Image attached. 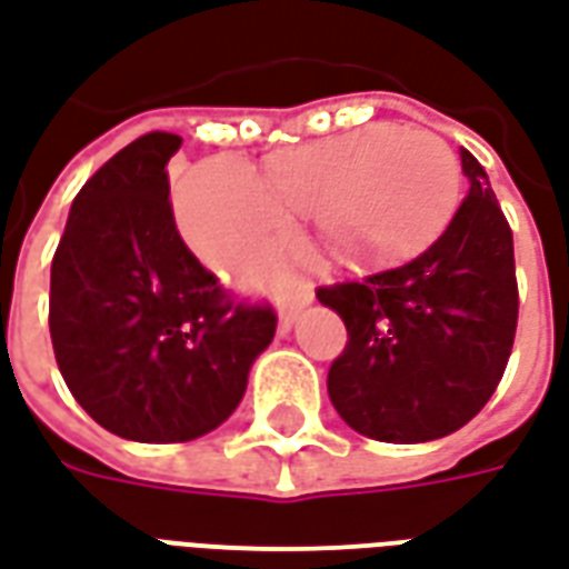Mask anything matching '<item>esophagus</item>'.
Wrapping results in <instances>:
<instances>
[{"label": "esophagus", "instance_id": "1", "mask_svg": "<svg viewBox=\"0 0 569 569\" xmlns=\"http://www.w3.org/2000/svg\"><path fill=\"white\" fill-rule=\"evenodd\" d=\"M308 301H310V296L301 298L298 305H283V308H280V332H289V329H292V322H296L298 310L305 308Z\"/></svg>", "mask_w": 569, "mask_h": 569}]
</instances>
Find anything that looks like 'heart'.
I'll return each mask as SVG.
<instances>
[{
	"instance_id": "heart-1",
	"label": "heart",
	"mask_w": 569,
	"mask_h": 569,
	"mask_svg": "<svg viewBox=\"0 0 569 569\" xmlns=\"http://www.w3.org/2000/svg\"><path fill=\"white\" fill-rule=\"evenodd\" d=\"M457 161L420 128H371L286 149L264 176L237 158L194 167L176 188V222L216 271H240L283 247L296 219L313 216L338 256H369L423 231L451 194Z\"/></svg>"
}]
</instances>
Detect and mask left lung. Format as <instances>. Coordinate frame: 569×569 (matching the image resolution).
<instances>
[{"label":"left lung","mask_w":569,"mask_h":569,"mask_svg":"<svg viewBox=\"0 0 569 569\" xmlns=\"http://www.w3.org/2000/svg\"><path fill=\"white\" fill-rule=\"evenodd\" d=\"M469 191L411 256L320 286L345 320L329 369L335 411L362 436L415 445L476 418L500 383L515 326L512 228L485 167L463 149Z\"/></svg>","instance_id":"8db88e82"}]
</instances>
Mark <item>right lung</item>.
<instances>
[{
  "label": "right lung",
  "instance_id": "add662e5",
  "mask_svg": "<svg viewBox=\"0 0 569 569\" xmlns=\"http://www.w3.org/2000/svg\"><path fill=\"white\" fill-rule=\"evenodd\" d=\"M182 137L151 130L72 200L51 261L57 366L88 415L121 439L207 436L240 406L273 341L268 301H237L179 234L167 161Z\"/></svg>",
  "mask_w": 569,
  "mask_h": 569
}]
</instances>
